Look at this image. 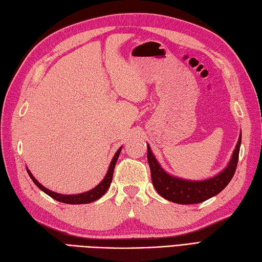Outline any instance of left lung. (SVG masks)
Returning a JSON list of instances; mask_svg holds the SVG:
<instances>
[{
  "mask_svg": "<svg viewBox=\"0 0 262 262\" xmlns=\"http://www.w3.org/2000/svg\"><path fill=\"white\" fill-rule=\"evenodd\" d=\"M240 146L241 135L228 166L216 176L205 180H187L173 177L162 169L148 144V162L157 193L167 201L183 205L197 204L217 195L228 186L234 175L239 160Z\"/></svg>",
  "mask_w": 262,
  "mask_h": 262,
  "instance_id": "8db88e82",
  "label": "left lung"
}]
</instances>
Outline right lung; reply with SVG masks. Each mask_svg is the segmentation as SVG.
Instances as JSON below:
<instances>
[{"label": "right lung", "instance_id": "right-lung-1", "mask_svg": "<svg viewBox=\"0 0 262 262\" xmlns=\"http://www.w3.org/2000/svg\"><path fill=\"white\" fill-rule=\"evenodd\" d=\"M121 150H122V147L118 151H116V154L114 155L113 159L111 161V165H110V167H108L106 175H105V177H104L102 182L98 184L96 187H94L89 191H85V193H82V194L62 195V194L55 193V191L49 190L48 188H46L45 186L40 184L38 180L32 176V173L30 172V170L28 169V168H27V171L29 173V176H30V178L33 180V183L37 185V187H39L43 191V193L49 195L54 200H56L58 202H61V203H65V204H89V203H92L98 199H101V197L106 193V190L110 188V185H111V183H112V177H113L115 164H116V161H118Z\"/></svg>", "mask_w": 262, "mask_h": 262}]
</instances>
